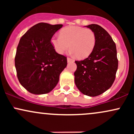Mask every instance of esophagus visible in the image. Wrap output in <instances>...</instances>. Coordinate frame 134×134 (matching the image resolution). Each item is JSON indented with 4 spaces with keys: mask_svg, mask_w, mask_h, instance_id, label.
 Returning a JSON list of instances; mask_svg holds the SVG:
<instances>
[{
    "mask_svg": "<svg viewBox=\"0 0 134 134\" xmlns=\"http://www.w3.org/2000/svg\"><path fill=\"white\" fill-rule=\"evenodd\" d=\"M74 62V60L72 59V58H67V62L69 63V62Z\"/></svg>",
    "mask_w": 134,
    "mask_h": 134,
    "instance_id": "1",
    "label": "esophagus"
}]
</instances>
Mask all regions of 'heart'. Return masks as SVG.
I'll list each match as a JSON object with an SVG mask.
<instances>
[{
  "label": "heart",
  "instance_id": "heart-1",
  "mask_svg": "<svg viewBox=\"0 0 134 134\" xmlns=\"http://www.w3.org/2000/svg\"><path fill=\"white\" fill-rule=\"evenodd\" d=\"M96 42V35L93 31L76 26L64 27L60 31V35H55L51 39L58 53L62 54L70 47V53L81 59L90 56Z\"/></svg>",
  "mask_w": 134,
  "mask_h": 134
}]
</instances>
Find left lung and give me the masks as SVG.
<instances>
[{
  "mask_svg": "<svg viewBox=\"0 0 134 134\" xmlns=\"http://www.w3.org/2000/svg\"><path fill=\"white\" fill-rule=\"evenodd\" d=\"M86 27L94 33L96 45L88 57L75 61V84L82 94L94 97L107 91L114 82L118 69L117 53L116 44L104 28L95 24Z\"/></svg>",
  "mask_w": 134,
  "mask_h": 134,
  "instance_id": "obj_1",
  "label": "left lung"
}]
</instances>
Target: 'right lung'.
Listing matches in <instances>:
<instances>
[{
    "label": "right lung",
    "instance_id": "add662e5",
    "mask_svg": "<svg viewBox=\"0 0 134 134\" xmlns=\"http://www.w3.org/2000/svg\"><path fill=\"white\" fill-rule=\"evenodd\" d=\"M62 26L40 23L20 39L15 57L17 76L31 93H50L67 66V58L57 53L51 43L52 36Z\"/></svg>",
    "mask_w": 134,
    "mask_h": 134
}]
</instances>
